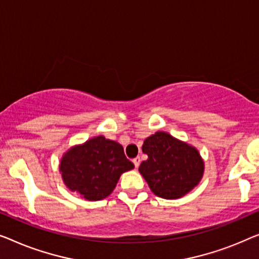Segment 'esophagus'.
Instances as JSON below:
<instances>
[{"label": "esophagus", "instance_id": "1", "mask_svg": "<svg viewBox=\"0 0 259 259\" xmlns=\"http://www.w3.org/2000/svg\"><path fill=\"white\" fill-rule=\"evenodd\" d=\"M133 162H134V164H135V167H138V166H140V163H141V158L140 157H135L133 159Z\"/></svg>", "mask_w": 259, "mask_h": 259}]
</instances>
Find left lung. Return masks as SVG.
<instances>
[{
  "label": "left lung",
  "instance_id": "left-lung-1",
  "mask_svg": "<svg viewBox=\"0 0 259 259\" xmlns=\"http://www.w3.org/2000/svg\"><path fill=\"white\" fill-rule=\"evenodd\" d=\"M142 151L148 159L138 170L158 197L180 198L201 181L204 164L198 151L169 134L158 131L151 135L144 141Z\"/></svg>",
  "mask_w": 259,
  "mask_h": 259
}]
</instances>
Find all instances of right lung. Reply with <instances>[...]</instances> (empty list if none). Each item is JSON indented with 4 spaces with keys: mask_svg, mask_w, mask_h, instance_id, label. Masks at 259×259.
Returning a JSON list of instances; mask_svg holds the SVG:
<instances>
[{
    "mask_svg": "<svg viewBox=\"0 0 259 259\" xmlns=\"http://www.w3.org/2000/svg\"><path fill=\"white\" fill-rule=\"evenodd\" d=\"M131 169L134 163L125 157L122 145L103 136L70 149L60 164L65 185L89 201L110 195L119 176Z\"/></svg>",
    "mask_w": 259,
    "mask_h": 259,
    "instance_id": "1",
    "label": "right lung"
}]
</instances>
